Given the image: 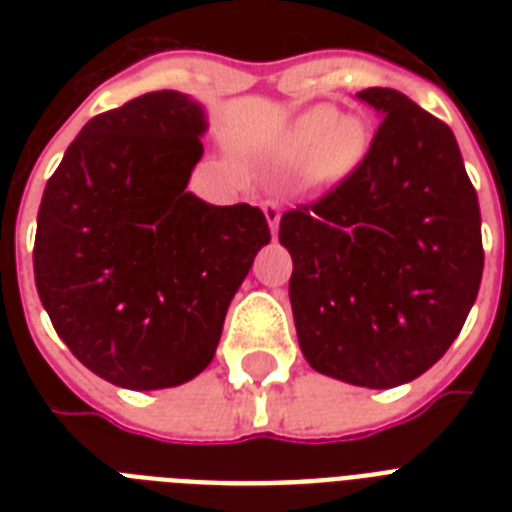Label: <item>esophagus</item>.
<instances>
[{
    "instance_id": "esophagus-1",
    "label": "esophagus",
    "mask_w": 512,
    "mask_h": 512,
    "mask_svg": "<svg viewBox=\"0 0 512 512\" xmlns=\"http://www.w3.org/2000/svg\"><path fill=\"white\" fill-rule=\"evenodd\" d=\"M263 212H265V220H268V225H271V233L276 236V231H279V220H281V204L279 201L268 199L263 204Z\"/></svg>"
}]
</instances>
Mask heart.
<instances>
[{
  "mask_svg": "<svg viewBox=\"0 0 512 512\" xmlns=\"http://www.w3.org/2000/svg\"><path fill=\"white\" fill-rule=\"evenodd\" d=\"M366 148L369 132L358 116H337L335 108L319 106L300 116L281 140L279 162L316 183H335L356 170Z\"/></svg>",
  "mask_w": 512,
  "mask_h": 512,
  "instance_id": "obj_1",
  "label": "heart"
}]
</instances>
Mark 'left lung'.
<instances>
[{
	"label": "left lung",
	"mask_w": 512,
	"mask_h": 512,
	"mask_svg": "<svg viewBox=\"0 0 512 512\" xmlns=\"http://www.w3.org/2000/svg\"><path fill=\"white\" fill-rule=\"evenodd\" d=\"M380 124L358 167L281 215L297 340L316 372L361 388L420 377L476 303L481 209L454 132L404 92H358Z\"/></svg>",
	"instance_id": "obj_1"
}]
</instances>
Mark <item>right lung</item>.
Segmentation results:
<instances>
[{
	"mask_svg": "<svg viewBox=\"0 0 512 512\" xmlns=\"http://www.w3.org/2000/svg\"><path fill=\"white\" fill-rule=\"evenodd\" d=\"M204 130L196 100L148 92L84 124L44 188L36 292L68 350L119 388H175L204 372L271 241L257 207L185 191Z\"/></svg>",
	"mask_w": 512,
	"mask_h": 512,
	"instance_id": "right-lung-1",
	"label": "right lung"
}]
</instances>
